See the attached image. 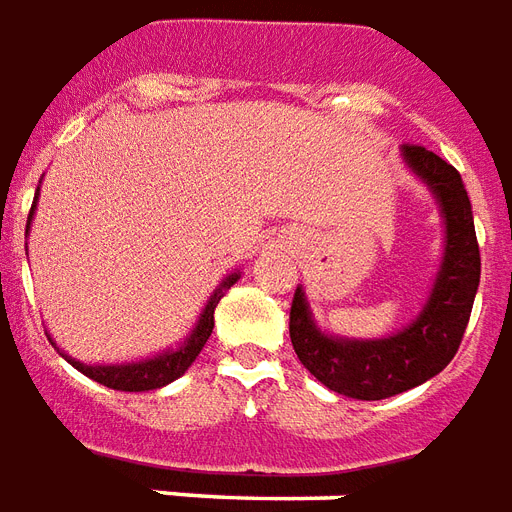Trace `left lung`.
Masks as SVG:
<instances>
[{"label":"left lung","instance_id":"obj_1","mask_svg":"<svg viewBox=\"0 0 512 512\" xmlns=\"http://www.w3.org/2000/svg\"><path fill=\"white\" fill-rule=\"evenodd\" d=\"M404 160L434 189L448 225L445 263L423 314L391 339L347 342L317 331L301 287L290 306V342L298 361L325 388L350 399H388L442 372L464 339L478 293L480 246L461 173L418 143H404Z\"/></svg>","mask_w":512,"mask_h":512}]
</instances>
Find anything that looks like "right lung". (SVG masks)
I'll return each mask as SVG.
<instances>
[{
  "label": "right lung",
  "instance_id": "obj_1",
  "mask_svg": "<svg viewBox=\"0 0 512 512\" xmlns=\"http://www.w3.org/2000/svg\"><path fill=\"white\" fill-rule=\"evenodd\" d=\"M40 189V187H37ZM37 203V198H34ZM34 203L32 211H29V217L34 214ZM29 230V225H26ZM238 279V274L227 276L222 287H219L217 293L211 295V301L206 304L203 314H200L198 325H195V331L187 339V344H181L179 350L165 352L160 358H151V361H140V363H127V366H86V363H78L73 358H67V361L73 363L75 369L86 377H92L94 382H100L105 388H113V391H154V388H162V385H168V382L179 380L181 374L187 372L192 361L198 358L200 350H203V344L208 342V336L214 331V309H217L219 298H222V290L230 287Z\"/></svg>",
  "mask_w": 512,
  "mask_h": 512
}]
</instances>
